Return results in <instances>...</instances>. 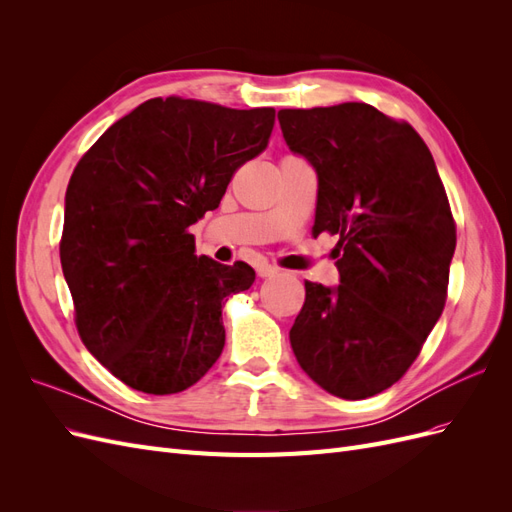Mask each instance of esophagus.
Returning a JSON list of instances; mask_svg holds the SVG:
<instances>
[{
	"label": "esophagus",
	"mask_w": 512,
	"mask_h": 512,
	"mask_svg": "<svg viewBox=\"0 0 512 512\" xmlns=\"http://www.w3.org/2000/svg\"><path fill=\"white\" fill-rule=\"evenodd\" d=\"M258 275H260V277H265V280H267V277L280 275V269L273 267V265H260V267H258Z\"/></svg>",
	"instance_id": "1"
}]
</instances>
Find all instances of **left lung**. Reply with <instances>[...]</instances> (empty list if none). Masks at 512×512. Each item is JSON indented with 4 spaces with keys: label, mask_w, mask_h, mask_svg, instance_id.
Returning a JSON list of instances; mask_svg holds the SVG:
<instances>
[{
    "label": "left lung",
    "mask_w": 512,
    "mask_h": 512,
    "mask_svg": "<svg viewBox=\"0 0 512 512\" xmlns=\"http://www.w3.org/2000/svg\"><path fill=\"white\" fill-rule=\"evenodd\" d=\"M316 168L312 235L337 237L339 286L305 282L290 346L342 399L382 393L421 354L446 303L457 226L431 151L408 121L363 102L277 113Z\"/></svg>",
    "instance_id": "1"
}]
</instances>
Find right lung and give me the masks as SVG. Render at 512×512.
Instances as JSON below:
<instances>
[{
  "label": "right lung",
  "instance_id": "right-lung-1",
  "mask_svg": "<svg viewBox=\"0 0 512 512\" xmlns=\"http://www.w3.org/2000/svg\"><path fill=\"white\" fill-rule=\"evenodd\" d=\"M275 108L153 98L115 121L66 190L61 269L83 344L134 391L190 389L220 359L222 305L254 284L245 262L194 254L190 226L267 147Z\"/></svg>",
  "mask_w": 512,
  "mask_h": 512
}]
</instances>
